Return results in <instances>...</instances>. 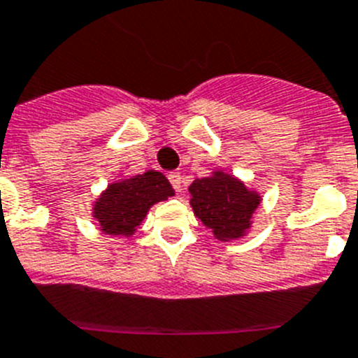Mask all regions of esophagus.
I'll list each match as a JSON object with an SVG mask.
<instances>
[{
  "label": "esophagus",
  "instance_id": "34e87169",
  "mask_svg": "<svg viewBox=\"0 0 358 358\" xmlns=\"http://www.w3.org/2000/svg\"><path fill=\"white\" fill-rule=\"evenodd\" d=\"M167 178H169V182H171L173 189H175L176 192L182 191V175H180V173H176V171L169 173V175H167Z\"/></svg>",
  "mask_w": 358,
  "mask_h": 358
}]
</instances>
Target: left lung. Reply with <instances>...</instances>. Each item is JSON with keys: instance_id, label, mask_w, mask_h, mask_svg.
<instances>
[{"instance_id": "obj_1", "label": "left lung", "mask_w": 358, "mask_h": 358, "mask_svg": "<svg viewBox=\"0 0 358 358\" xmlns=\"http://www.w3.org/2000/svg\"><path fill=\"white\" fill-rule=\"evenodd\" d=\"M189 192L194 214L221 241L241 237L250 228L251 214L260 203L259 196L248 191L244 183L223 173L194 180Z\"/></svg>"}]
</instances>
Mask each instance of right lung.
<instances>
[{
    "label": "right lung",
    "mask_w": 358,
    "mask_h": 358,
    "mask_svg": "<svg viewBox=\"0 0 358 358\" xmlns=\"http://www.w3.org/2000/svg\"><path fill=\"white\" fill-rule=\"evenodd\" d=\"M173 194L171 183L162 173L148 171L108 187V191L96 201L94 217L107 234L131 235L153 203Z\"/></svg>",
    "instance_id": "obj_1"
}]
</instances>
